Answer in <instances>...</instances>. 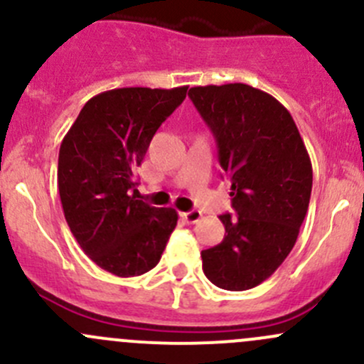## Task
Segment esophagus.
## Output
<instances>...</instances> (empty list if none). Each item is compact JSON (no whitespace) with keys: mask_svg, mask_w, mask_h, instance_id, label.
Returning a JSON list of instances; mask_svg holds the SVG:
<instances>
[{"mask_svg":"<svg viewBox=\"0 0 364 364\" xmlns=\"http://www.w3.org/2000/svg\"><path fill=\"white\" fill-rule=\"evenodd\" d=\"M181 218L185 220L186 223H197L203 218V215H200V211H197V209H192V211L181 213Z\"/></svg>","mask_w":364,"mask_h":364,"instance_id":"esophagus-1","label":"esophagus"}]
</instances>
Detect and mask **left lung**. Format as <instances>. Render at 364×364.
<instances>
[{
	"label": "left lung",
	"instance_id": "8db88e82",
	"mask_svg": "<svg viewBox=\"0 0 364 364\" xmlns=\"http://www.w3.org/2000/svg\"><path fill=\"white\" fill-rule=\"evenodd\" d=\"M232 181L225 236L203 250V269L225 291L269 278L296 245L311 196V161L291 112L269 93L234 82L190 87Z\"/></svg>",
	"mask_w": 364,
	"mask_h": 364
}]
</instances>
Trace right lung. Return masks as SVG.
<instances>
[{
  "label": "right lung",
  "mask_w": 364,
  "mask_h": 364,
  "mask_svg": "<svg viewBox=\"0 0 364 364\" xmlns=\"http://www.w3.org/2000/svg\"><path fill=\"white\" fill-rule=\"evenodd\" d=\"M186 90L104 91L86 102L61 142L58 188L65 218L84 253L116 277L153 269L178 223L176 209L155 208L130 192L153 135Z\"/></svg>",
  "instance_id": "obj_1"
}]
</instances>
